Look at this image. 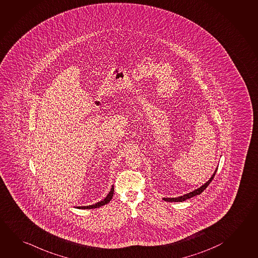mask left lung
<instances>
[{
    "label": "left lung",
    "instance_id": "left-lung-1",
    "mask_svg": "<svg viewBox=\"0 0 258 258\" xmlns=\"http://www.w3.org/2000/svg\"><path fill=\"white\" fill-rule=\"evenodd\" d=\"M216 171H217V169H216V171H215V173L214 174L212 175L211 178L209 179V181L208 182H206L204 185H202L201 187L198 188L197 190H195V191H192V192H188L186 195H184V196H182V197H175V198H163L164 199V201L166 202H183L185 201L186 199H189V198H191V197H196V196H198V195H200L205 189H206L210 183L212 182V180L214 179L215 177V175H216Z\"/></svg>",
    "mask_w": 258,
    "mask_h": 258
}]
</instances>
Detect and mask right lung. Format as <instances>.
Masks as SVG:
<instances>
[{"label": "right lung", "instance_id": "1", "mask_svg": "<svg viewBox=\"0 0 258 258\" xmlns=\"http://www.w3.org/2000/svg\"><path fill=\"white\" fill-rule=\"evenodd\" d=\"M113 191H114V189H113V186H112L111 191L109 192V194L107 195V197H105V198L103 199V201L98 202V203H96L95 205H92V206H78L77 208H79V209H94V208H97V207H100V206H104V205H106V204H108L109 202L111 201V199L112 198V196H113Z\"/></svg>", "mask_w": 258, "mask_h": 258}]
</instances>
